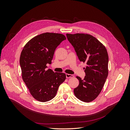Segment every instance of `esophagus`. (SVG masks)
<instances>
[{
    "instance_id": "1",
    "label": "esophagus",
    "mask_w": 130,
    "mask_h": 130,
    "mask_svg": "<svg viewBox=\"0 0 130 130\" xmlns=\"http://www.w3.org/2000/svg\"><path fill=\"white\" fill-rule=\"evenodd\" d=\"M66 77H67V78H70V77H74L73 75H72V74H66Z\"/></svg>"
}]
</instances>
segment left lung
<instances>
[{"label":"left lung","mask_w":130,"mask_h":130,"mask_svg":"<svg viewBox=\"0 0 130 130\" xmlns=\"http://www.w3.org/2000/svg\"><path fill=\"white\" fill-rule=\"evenodd\" d=\"M81 62L86 63V76H79V85L74 89L79 100L89 103L99 95L108 76V56L105 46L93 36L85 34H66Z\"/></svg>","instance_id":"8db88e82"}]
</instances>
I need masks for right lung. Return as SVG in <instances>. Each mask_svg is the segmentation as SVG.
<instances>
[{"instance_id":"right-lung-1","label":"right lung","mask_w":130,"mask_h":130,"mask_svg":"<svg viewBox=\"0 0 130 130\" xmlns=\"http://www.w3.org/2000/svg\"><path fill=\"white\" fill-rule=\"evenodd\" d=\"M65 40L61 34L43 33L30 40L22 51L19 63L22 78L31 95L39 101L53 99L66 80L64 73L46 69V64L52 63L56 48Z\"/></svg>"}]
</instances>
